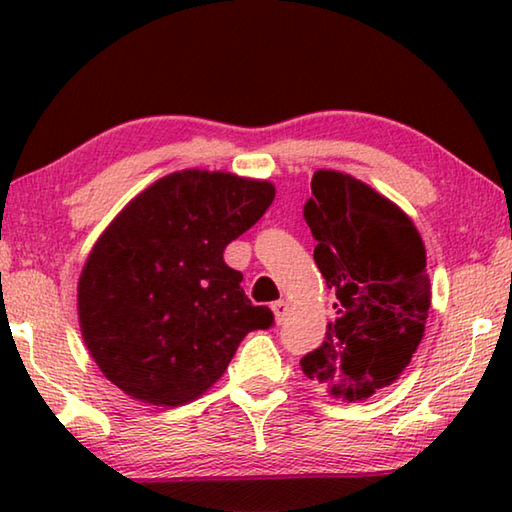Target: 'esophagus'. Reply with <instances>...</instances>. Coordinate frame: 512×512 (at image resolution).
I'll return each instance as SVG.
<instances>
[{
	"label": "esophagus",
	"mask_w": 512,
	"mask_h": 512,
	"mask_svg": "<svg viewBox=\"0 0 512 512\" xmlns=\"http://www.w3.org/2000/svg\"><path fill=\"white\" fill-rule=\"evenodd\" d=\"M271 309H273V314H275V323H277V325H280L282 320L289 316V305H287V302H284V300L273 302Z\"/></svg>",
	"instance_id": "esophagus-1"
}]
</instances>
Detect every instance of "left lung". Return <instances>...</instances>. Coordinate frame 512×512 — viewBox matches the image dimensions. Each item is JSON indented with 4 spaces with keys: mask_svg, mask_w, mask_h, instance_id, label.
Wrapping results in <instances>:
<instances>
[{
    "mask_svg": "<svg viewBox=\"0 0 512 512\" xmlns=\"http://www.w3.org/2000/svg\"><path fill=\"white\" fill-rule=\"evenodd\" d=\"M305 221L316 266L336 291L325 341L302 372L345 402L368 400L400 379L431 307L427 250L411 216L350 173L318 169Z\"/></svg>",
    "mask_w": 512,
    "mask_h": 512,
    "instance_id": "obj_1",
    "label": "left lung"
}]
</instances>
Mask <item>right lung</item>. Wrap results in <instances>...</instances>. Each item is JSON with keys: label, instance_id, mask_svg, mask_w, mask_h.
<instances>
[{"label": "right lung", "instance_id": "obj_1", "mask_svg": "<svg viewBox=\"0 0 512 512\" xmlns=\"http://www.w3.org/2000/svg\"><path fill=\"white\" fill-rule=\"evenodd\" d=\"M273 198L268 180L185 169L155 180L103 230L79 277V325L119 391L153 406L192 402L248 332L273 325L223 262Z\"/></svg>", "mask_w": 512, "mask_h": 512}]
</instances>
